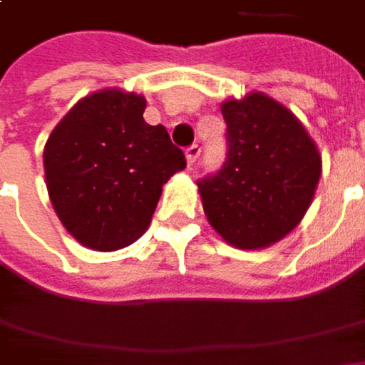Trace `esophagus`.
<instances>
[{"instance_id": "1", "label": "esophagus", "mask_w": 365, "mask_h": 365, "mask_svg": "<svg viewBox=\"0 0 365 365\" xmlns=\"http://www.w3.org/2000/svg\"><path fill=\"white\" fill-rule=\"evenodd\" d=\"M185 154H187V162H189V166H192V164L197 162V158L201 156V146H199V144H192V146L187 148V152H185Z\"/></svg>"}]
</instances>
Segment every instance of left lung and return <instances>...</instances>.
Wrapping results in <instances>:
<instances>
[{"instance_id": "8db88e82", "label": "left lung", "mask_w": 365, "mask_h": 365, "mask_svg": "<svg viewBox=\"0 0 365 365\" xmlns=\"http://www.w3.org/2000/svg\"><path fill=\"white\" fill-rule=\"evenodd\" d=\"M227 158L201 178L211 227L240 250L280 242L304 217L321 176L315 142L292 111L264 93L221 106Z\"/></svg>"}]
</instances>
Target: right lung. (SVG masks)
Segmentation results:
<instances>
[{"label":"right lung","instance_id":"add662e5","mask_svg":"<svg viewBox=\"0 0 365 365\" xmlns=\"http://www.w3.org/2000/svg\"><path fill=\"white\" fill-rule=\"evenodd\" d=\"M146 99L121 89L83 97L44 146L46 189L78 244L113 252L146 232L162 185L187 166L164 125L144 121Z\"/></svg>","mask_w":365,"mask_h":365}]
</instances>
